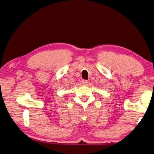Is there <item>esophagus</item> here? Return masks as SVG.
I'll return each mask as SVG.
<instances>
[{"mask_svg": "<svg viewBox=\"0 0 154 154\" xmlns=\"http://www.w3.org/2000/svg\"><path fill=\"white\" fill-rule=\"evenodd\" d=\"M82 82L83 84H84V85H88V83H89L88 80H82Z\"/></svg>", "mask_w": 154, "mask_h": 154, "instance_id": "34e87169", "label": "esophagus"}]
</instances>
